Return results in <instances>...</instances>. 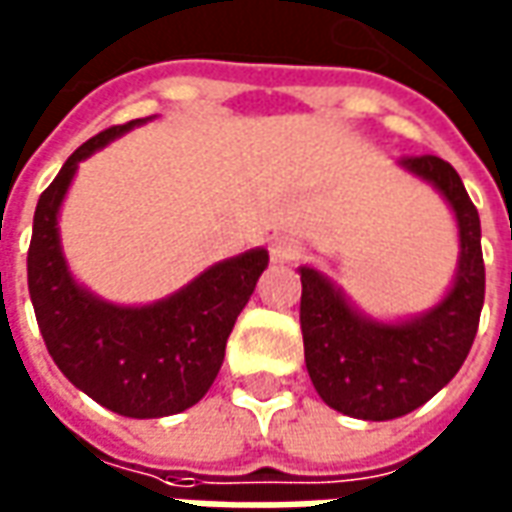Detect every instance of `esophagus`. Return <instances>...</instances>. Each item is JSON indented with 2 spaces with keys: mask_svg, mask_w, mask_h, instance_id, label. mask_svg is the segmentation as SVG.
Returning <instances> with one entry per match:
<instances>
[{
  "mask_svg": "<svg viewBox=\"0 0 512 512\" xmlns=\"http://www.w3.org/2000/svg\"><path fill=\"white\" fill-rule=\"evenodd\" d=\"M269 255L274 263H288V260H294V257L300 255V243L294 241V238H288V235H277V238H271Z\"/></svg>",
  "mask_w": 512,
  "mask_h": 512,
  "instance_id": "34e87169",
  "label": "esophagus"
}]
</instances>
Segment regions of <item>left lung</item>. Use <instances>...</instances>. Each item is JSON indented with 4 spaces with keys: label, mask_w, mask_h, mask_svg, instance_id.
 I'll return each mask as SVG.
<instances>
[{
    "label": "left lung",
    "mask_w": 512,
    "mask_h": 512,
    "mask_svg": "<svg viewBox=\"0 0 512 512\" xmlns=\"http://www.w3.org/2000/svg\"><path fill=\"white\" fill-rule=\"evenodd\" d=\"M406 173L431 184L454 212L460 255L451 288L429 311L375 319L314 266H300L305 367L330 409L358 420H392L434 398L474 344L485 302L482 229L460 173L440 156H406Z\"/></svg>",
    "instance_id": "left-lung-1"
}]
</instances>
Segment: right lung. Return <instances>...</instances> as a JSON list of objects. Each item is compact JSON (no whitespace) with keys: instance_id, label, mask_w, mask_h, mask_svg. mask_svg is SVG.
<instances>
[{"instance_id":"right-lung-1","label":"right lung","mask_w":512,"mask_h":512,"mask_svg":"<svg viewBox=\"0 0 512 512\" xmlns=\"http://www.w3.org/2000/svg\"><path fill=\"white\" fill-rule=\"evenodd\" d=\"M148 120L106 128L66 159L38 198L27 252L30 300L52 361L92 401L137 420L179 415L207 395L235 319L269 266V252L257 246L148 305L103 300L72 277L58 215L78 165Z\"/></svg>"}]
</instances>
